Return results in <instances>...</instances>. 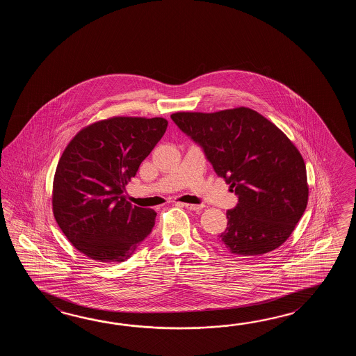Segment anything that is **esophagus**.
Segmentation results:
<instances>
[{"label":"esophagus","instance_id":"esophagus-1","mask_svg":"<svg viewBox=\"0 0 356 356\" xmlns=\"http://www.w3.org/2000/svg\"><path fill=\"white\" fill-rule=\"evenodd\" d=\"M181 206H184L186 209H188L191 211H200V210H202L201 204H181Z\"/></svg>","mask_w":356,"mask_h":356}]
</instances>
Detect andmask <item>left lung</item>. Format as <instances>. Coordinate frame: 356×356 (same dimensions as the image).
Masks as SVG:
<instances>
[{
  "mask_svg": "<svg viewBox=\"0 0 356 356\" xmlns=\"http://www.w3.org/2000/svg\"><path fill=\"white\" fill-rule=\"evenodd\" d=\"M175 124L204 150L216 175L238 196L227 210L218 244L252 257L279 248L308 204L302 154L288 136L256 111L239 106L215 113L177 112Z\"/></svg>",
  "mask_w": 356,
  "mask_h": 356,
  "instance_id": "obj_1",
  "label": "left lung"
}]
</instances>
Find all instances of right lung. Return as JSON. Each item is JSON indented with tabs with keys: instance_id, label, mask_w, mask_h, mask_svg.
Wrapping results in <instances>:
<instances>
[{
	"instance_id": "add662e5",
	"label": "right lung",
	"mask_w": 356,
	"mask_h": 356,
	"mask_svg": "<svg viewBox=\"0 0 356 356\" xmlns=\"http://www.w3.org/2000/svg\"><path fill=\"white\" fill-rule=\"evenodd\" d=\"M160 117H113L83 127L57 164L52 206L68 241L98 262H123L152 233L156 212L132 206L124 186L165 134Z\"/></svg>"
}]
</instances>
